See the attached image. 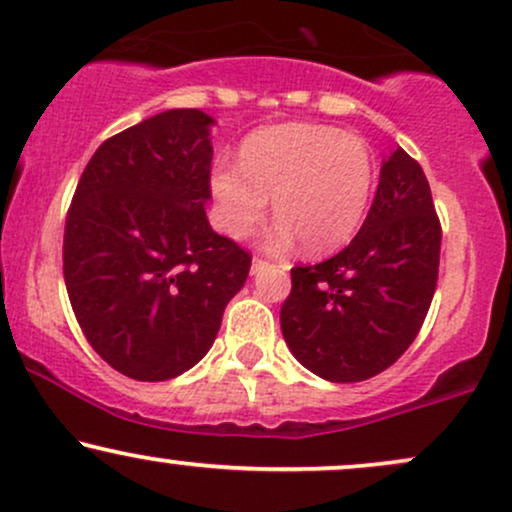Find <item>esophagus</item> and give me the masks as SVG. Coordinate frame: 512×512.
Here are the masks:
<instances>
[{
    "label": "esophagus",
    "mask_w": 512,
    "mask_h": 512,
    "mask_svg": "<svg viewBox=\"0 0 512 512\" xmlns=\"http://www.w3.org/2000/svg\"><path fill=\"white\" fill-rule=\"evenodd\" d=\"M268 266V261L266 258H261V256H254V263H251V270H254V273H258V270L261 268H266Z\"/></svg>",
    "instance_id": "obj_1"
}]
</instances>
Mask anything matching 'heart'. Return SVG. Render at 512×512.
<instances>
[{"mask_svg": "<svg viewBox=\"0 0 512 512\" xmlns=\"http://www.w3.org/2000/svg\"><path fill=\"white\" fill-rule=\"evenodd\" d=\"M376 184L374 150L362 136L333 126L278 124L244 138L239 162H215L210 189L218 222L246 237L266 218L268 196L280 222L270 244L302 239L309 254L345 246L362 225Z\"/></svg>", "mask_w": 512, "mask_h": 512, "instance_id": "1", "label": "heart"}]
</instances>
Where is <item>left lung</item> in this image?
<instances>
[{
    "label": "left lung",
    "instance_id": "left-lung-1",
    "mask_svg": "<svg viewBox=\"0 0 512 512\" xmlns=\"http://www.w3.org/2000/svg\"><path fill=\"white\" fill-rule=\"evenodd\" d=\"M441 261L429 182L398 148L381 167L362 230L340 254L292 268L280 328L299 364L333 383L381 374L417 338Z\"/></svg>",
    "mask_w": 512,
    "mask_h": 512
}]
</instances>
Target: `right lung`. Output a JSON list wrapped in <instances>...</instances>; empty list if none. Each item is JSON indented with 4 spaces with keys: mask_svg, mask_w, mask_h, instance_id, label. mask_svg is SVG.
Segmentation results:
<instances>
[{
    "mask_svg": "<svg viewBox=\"0 0 512 512\" xmlns=\"http://www.w3.org/2000/svg\"><path fill=\"white\" fill-rule=\"evenodd\" d=\"M210 124L167 110L107 138L83 170L64 227V282L95 352L136 381L206 357L251 254L213 232Z\"/></svg>",
    "mask_w": 512,
    "mask_h": 512,
    "instance_id": "1",
    "label": "right lung"
}]
</instances>
